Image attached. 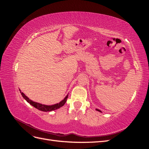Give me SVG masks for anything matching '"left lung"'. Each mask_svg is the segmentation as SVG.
<instances>
[{"label":"left lung","instance_id":"8db88e82","mask_svg":"<svg viewBox=\"0 0 149 149\" xmlns=\"http://www.w3.org/2000/svg\"><path fill=\"white\" fill-rule=\"evenodd\" d=\"M96 110H97V111H99V112H101V111H100V110H98V109H96Z\"/></svg>","mask_w":149,"mask_h":149}]
</instances>
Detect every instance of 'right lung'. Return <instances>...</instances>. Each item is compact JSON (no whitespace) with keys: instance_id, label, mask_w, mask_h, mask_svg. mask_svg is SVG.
Wrapping results in <instances>:
<instances>
[{"instance_id":"right-lung-1","label":"right lung","mask_w":149,"mask_h":149,"mask_svg":"<svg viewBox=\"0 0 149 149\" xmlns=\"http://www.w3.org/2000/svg\"><path fill=\"white\" fill-rule=\"evenodd\" d=\"M21 94L22 95V96L24 97V98L25 99V100L26 101H27L29 103H30L31 106H33V107H35V108H37V109H38L40 111H44V112L52 111L56 110L57 109H59L60 107H62L65 104V102H66L68 96V95H67L65 97V98L64 99V100H62L60 103H57V104H56L52 105V106H47V105H43V104H40V103L36 102H34L33 101L30 100V99L29 97H26L23 93H21Z\"/></svg>"}]
</instances>
